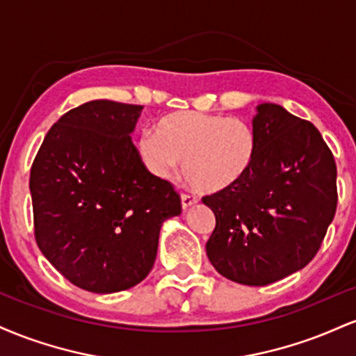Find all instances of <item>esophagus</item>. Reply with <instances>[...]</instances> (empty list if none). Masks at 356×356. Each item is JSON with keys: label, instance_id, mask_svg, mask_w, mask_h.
Listing matches in <instances>:
<instances>
[{"label": "esophagus", "instance_id": "esophagus-1", "mask_svg": "<svg viewBox=\"0 0 356 356\" xmlns=\"http://www.w3.org/2000/svg\"><path fill=\"white\" fill-rule=\"evenodd\" d=\"M197 202V199L191 194H181V204H182V209H187V207L194 206Z\"/></svg>", "mask_w": 356, "mask_h": 356}]
</instances>
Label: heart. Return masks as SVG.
<instances>
[{"label":"heart","instance_id":"b5f03b06","mask_svg":"<svg viewBox=\"0 0 356 356\" xmlns=\"http://www.w3.org/2000/svg\"><path fill=\"white\" fill-rule=\"evenodd\" d=\"M256 150V132L246 120L195 110L162 117L138 140V152L155 175L172 177L182 162L187 184L206 194L238 184L254 164Z\"/></svg>","mask_w":356,"mask_h":356}]
</instances>
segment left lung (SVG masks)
<instances>
[{"label":"left lung","mask_w":356,"mask_h":356,"mask_svg":"<svg viewBox=\"0 0 356 356\" xmlns=\"http://www.w3.org/2000/svg\"><path fill=\"white\" fill-rule=\"evenodd\" d=\"M257 150L234 186L202 197L216 216L206 244L219 275L266 286L313 259L337 212V164L312 122L276 104L252 117Z\"/></svg>","instance_id":"left-lung-1"}]
</instances>
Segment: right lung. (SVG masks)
<instances>
[{
	"mask_svg": "<svg viewBox=\"0 0 356 356\" xmlns=\"http://www.w3.org/2000/svg\"><path fill=\"white\" fill-rule=\"evenodd\" d=\"M142 108L93 100L70 110L31 165L40 251L70 283L100 295L149 275L162 224L182 211L172 184L147 170L130 137Z\"/></svg>",
	"mask_w": 356,
	"mask_h": 356,
	"instance_id": "add662e5",
	"label": "right lung"
}]
</instances>
